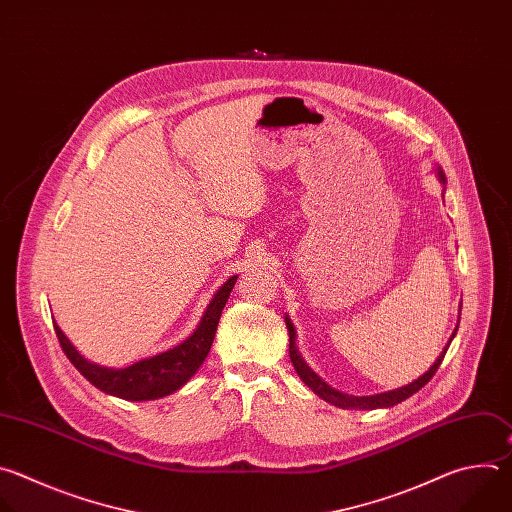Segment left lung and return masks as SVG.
<instances>
[{"label": "left lung", "instance_id": "8db88e82", "mask_svg": "<svg viewBox=\"0 0 512 512\" xmlns=\"http://www.w3.org/2000/svg\"><path fill=\"white\" fill-rule=\"evenodd\" d=\"M438 177H440L442 183H446V177H444V171H442V169H438ZM460 309H462V306H460ZM284 321H286L288 339H290V349H288V351H290V361H292V365H294L298 377H300L306 385H309L319 397H323L325 401H329V403H333V405H337V407H343V410H377V407H391V405L401 403V401L407 399V397H412L416 391H420V389L436 375V371H438V367H440V363H442V359H444V355H446V351H448V347H450V343H452V339L456 337V331H458V325H456V329H454V333H452L448 345L444 347V351L440 353V357L436 359V363H434L422 377H418L416 381L407 383V385H403V387H397V389H393V391H385V393H377V395H359V397H357V395H347V393H341V391L333 389V387L327 385L309 365L304 363V359L300 357V353H298V349H296V331H294V327H292V323H290L288 317H286Z\"/></svg>", "mask_w": 512, "mask_h": 512}]
</instances>
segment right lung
Instances as JSON below:
<instances>
[{
  "label": "right lung",
  "instance_id": "add662e5",
  "mask_svg": "<svg viewBox=\"0 0 512 512\" xmlns=\"http://www.w3.org/2000/svg\"><path fill=\"white\" fill-rule=\"evenodd\" d=\"M236 280L238 276H230L220 286V290L210 300L208 309L203 311V317L197 329L183 343L175 345L165 353L141 359L125 369H109V367L90 363L74 349V345L66 339V335L60 331L56 323H54V331L70 363L100 391L117 395L121 399H129V401L159 399L183 387L201 367V363L206 361L216 337L222 311Z\"/></svg>",
  "mask_w": 512,
  "mask_h": 512
}]
</instances>
